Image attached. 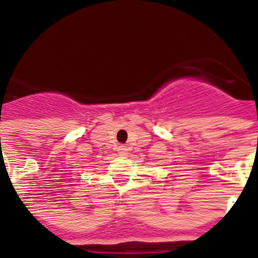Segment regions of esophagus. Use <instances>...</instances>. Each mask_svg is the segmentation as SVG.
Instances as JSON below:
<instances>
[{
    "mask_svg": "<svg viewBox=\"0 0 258 258\" xmlns=\"http://www.w3.org/2000/svg\"><path fill=\"white\" fill-rule=\"evenodd\" d=\"M117 152L121 155V156H125V155L127 154V147H126V146H118Z\"/></svg>",
    "mask_w": 258,
    "mask_h": 258,
    "instance_id": "34e87169",
    "label": "esophagus"
}]
</instances>
